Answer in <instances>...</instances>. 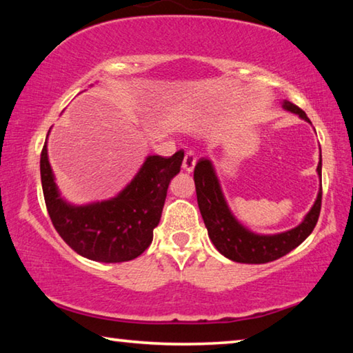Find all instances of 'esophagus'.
I'll list each match as a JSON object with an SVG mask.
<instances>
[{"label":"esophagus","instance_id":"obj_1","mask_svg":"<svg viewBox=\"0 0 353 353\" xmlns=\"http://www.w3.org/2000/svg\"><path fill=\"white\" fill-rule=\"evenodd\" d=\"M194 165H196V155L193 151H187L185 152V157H183V162H182V168L185 171L191 172L194 170Z\"/></svg>","mask_w":353,"mask_h":353}]
</instances>
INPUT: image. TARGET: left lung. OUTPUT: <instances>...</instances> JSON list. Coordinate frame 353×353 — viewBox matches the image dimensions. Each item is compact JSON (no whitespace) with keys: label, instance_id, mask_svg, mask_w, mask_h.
Returning a JSON list of instances; mask_svg holds the SVG:
<instances>
[{"label":"left lung","instance_id":"left-lung-1","mask_svg":"<svg viewBox=\"0 0 353 353\" xmlns=\"http://www.w3.org/2000/svg\"><path fill=\"white\" fill-rule=\"evenodd\" d=\"M286 110L297 113L299 117L310 121L301 107L285 101ZM322 163L319 160L318 172L321 176ZM194 185L198 205L208 230L212 243L221 254L227 259L238 263H268L280 259V256L291 252L305 238L312 234L316 223L319 219L322 204V188L318 194L314 205L308 212L305 219L294 229L277 235H255L252 232L238 223L225 204L223 191L219 188L218 179L214 176L210 160L199 159L194 166Z\"/></svg>","mask_w":353,"mask_h":353}]
</instances>
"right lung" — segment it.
<instances>
[{
  "label": "right lung",
  "instance_id": "obj_1",
  "mask_svg": "<svg viewBox=\"0 0 353 353\" xmlns=\"http://www.w3.org/2000/svg\"><path fill=\"white\" fill-rule=\"evenodd\" d=\"M183 151L171 157L151 155L117 198L74 207L59 196L46 141L40 154V176L51 223L68 246L85 259L103 263L134 260L149 248L171 179L181 171Z\"/></svg>",
  "mask_w": 353,
  "mask_h": 353
}]
</instances>
